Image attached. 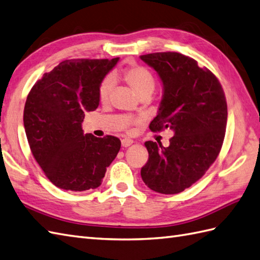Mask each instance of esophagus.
Wrapping results in <instances>:
<instances>
[{"label": "esophagus", "mask_w": 260, "mask_h": 260, "mask_svg": "<svg viewBox=\"0 0 260 260\" xmlns=\"http://www.w3.org/2000/svg\"><path fill=\"white\" fill-rule=\"evenodd\" d=\"M133 143H134V142H133V140H129V138H123V140H122V146L123 147H128V146H131Z\"/></svg>", "instance_id": "1"}]
</instances>
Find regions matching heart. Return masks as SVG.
<instances>
[{
  "label": "heart",
  "instance_id": "obj_1",
  "mask_svg": "<svg viewBox=\"0 0 260 260\" xmlns=\"http://www.w3.org/2000/svg\"><path fill=\"white\" fill-rule=\"evenodd\" d=\"M122 80L140 96V98H149L156 86L155 77L148 69L140 64H133L123 70L120 74ZM114 87V78L107 75L102 80L99 86V98L103 103L110 100Z\"/></svg>",
  "mask_w": 260,
  "mask_h": 260
}]
</instances>
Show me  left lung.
Listing matches in <instances>:
<instances>
[{
  "instance_id": "1",
  "label": "left lung",
  "mask_w": 260,
  "mask_h": 260,
  "mask_svg": "<svg viewBox=\"0 0 260 260\" xmlns=\"http://www.w3.org/2000/svg\"><path fill=\"white\" fill-rule=\"evenodd\" d=\"M140 57L157 72L164 86L149 129L174 132L168 147L145 143L148 160L142 179L154 191L178 194L201 179L219 155L227 124L225 93L218 78L189 56L158 52Z\"/></svg>"
}]
</instances>
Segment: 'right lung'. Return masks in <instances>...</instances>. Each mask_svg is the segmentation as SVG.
<instances>
[{
  "instance_id": "add662e5",
  "label": "right lung",
  "mask_w": 260,
  "mask_h": 260,
  "mask_svg": "<svg viewBox=\"0 0 260 260\" xmlns=\"http://www.w3.org/2000/svg\"><path fill=\"white\" fill-rule=\"evenodd\" d=\"M117 61L118 57L65 59L29 90L23 115L29 148L58 188H96L119 152L117 137L84 135L82 129L85 112L100 104L102 80Z\"/></svg>"
}]
</instances>
